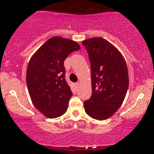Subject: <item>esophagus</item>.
I'll list each match as a JSON object with an SVG mask.
<instances>
[{
    "label": "esophagus",
    "instance_id": "34e87169",
    "mask_svg": "<svg viewBox=\"0 0 154 154\" xmlns=\"http://www.w3.org/2000/svg\"><path fill=\"white\" fill-rule=\"evenodd\" d=\"M76 85H77V88H79V85H80V82H77V83H76Z\"/></svg>",
    "mask_w": 154,
    "mask_h": 154
}]
</instances>
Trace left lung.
I'll return each mask as SVG.
<instances>
[{
  "label": "left lung",
  "mask_w": 154,
  "mask_h": 154,
  "mask_svg": "<svg viewBox=\"0 0 154 154\" xmlns=\"http://www.w3.org/2000/svg\"><path fill=\"white\" fill-rule=\"evenodd\" d=\"M91 62L92 95L84 102L88 115L95 119L111 117L123 103L129 86L128 70L122 55L102 38L82 41Z\"/></svg>",
  "instance_id": "8db88e82"
}]
</instances>
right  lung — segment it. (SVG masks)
I'll list each match as a JSON object with an SVG mask.
<instances>
[{
    "mask_svg": "<svg viewBox=\"0 0 154 154\" xmlns=\"http://www.w3.org/2000/svg\"><path fill=\"white\" fill-rule=\"evenodd\" d=\"M80 47L69 39L54 37L32 56L26 69V81L33 105L48 118L63 115L72 96L65 79L63 61Z\"/></svg>",
    "mask_w": 154,
    "mask_h": 154,
    "instance_id": "add662e5",
    "label": "right lung"
}]
</instances>
